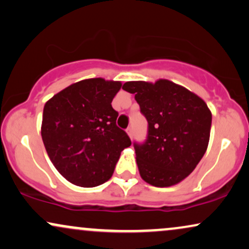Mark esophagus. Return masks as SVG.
Masks as SVG:
<instances>
[{
    "label": "esophagus",
    "instance_id": "34e87169",
    "mask_svg": "<svg viewBox=\"0 0 249 249\" xmlns=\"http://www.w3.org/2000/svg\"><path fill=\"white\" fill-rule=\"evenodd\" d=\"M126 132H127L128 137H130V138L133 137V127H128L127 130H126Z\"/></svg>",
    "mask_w": 249,
    "mask_h": 249
}]
</instances>
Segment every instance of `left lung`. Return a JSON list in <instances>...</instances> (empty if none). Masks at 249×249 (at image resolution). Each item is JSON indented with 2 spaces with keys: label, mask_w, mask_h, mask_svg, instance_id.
Returning <instances> with one entry per match:
<instances>
[{
  "label": "left lung",
  "mask_w": 249,
  "mask_h": 249,
  "mask_svg": "<svg viewBox=\"0 0 249 249\" xmlns=\"http://www.w3.org/2000/svg\"><path fill=\"white\" fill-rule=\"evenodd\" d=\"M123 89L135 101L148 122L147 139L134 142L141 178L156 187L185 179L208 147L212 112L201 97L166 79L155 84L127 81Z\"/></svg>",
  "instance_id": "8db88e82"
}]
</instances>
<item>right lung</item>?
Segmentation results:
<instances>
[{"mask_svg":"<svg viewBox=\"0 0 249 249\" xmlns=\"http://www.w3.org/2000/svg\"><path fill=\"white\" fill-rule=\"evenodd\" d=\"M122 84L93 78L72 84L43 108L41 135L50 161L72 184L95 187L111 178L122 150L131 146L116 125L111 102Z\"/></svg>","mask_w":249,"mask_h":249,"instance_id":"1","label":"right lung"}]
</instances>
